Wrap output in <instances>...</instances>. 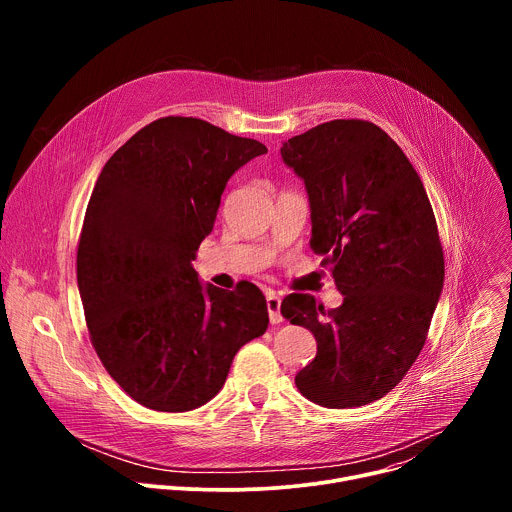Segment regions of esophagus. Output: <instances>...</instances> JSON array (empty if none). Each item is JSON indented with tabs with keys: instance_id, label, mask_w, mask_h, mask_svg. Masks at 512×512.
Here are the masks:
<instances>
[{
	"instance_id": "obj_1",
	"label": "esophagus",
	"mask_w": 512,
	"mask_h": 512,
	"mask_svg": "<svg viewBox=\"0 0 512 512\" xmlns=\"http://www.w3.org/2000/svg\"><path fill=\"white\" fill-rule=\"evenodd\" d=\"M281 298L275 294H267V312H269V322L271 324H281Z\"/></svg>"
}]
</instances>
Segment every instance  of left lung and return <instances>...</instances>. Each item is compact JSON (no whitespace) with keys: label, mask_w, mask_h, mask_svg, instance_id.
I'll return each mask as SVG.
<instances>
[{"label":"left lung","mask_w":512,"mask_h":512,"mask_svg":"<svg viewBox=\"0 0 512 512\" xmlns=\"http://www.w3.org/2000/svg\"><path fill=\"white\" fill-rule=\"evenodd\" d=\"M281 158L306 182L310 247L344 296L328 312L308 294L281 302V316L318 342L296 387L328 409L373 403L413 367L444 287L427 192L399 145L364 119L316 125L283 141Z\"/></svg>","instance_id":"obj_1"}]
</instances>
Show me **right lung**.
Here are the masks:
<instances>
[{"label":"right lung","mask_w":512,"mask_h":512,"mask_svg":"<svg viewBox=\"0 0 512 512\" xmlns=\"http://www.w3.org/2000/svg\"><path fill=\"white\" fill-rule=\"evenodd\" d=\"M267 148L196 117H162L105 164L81 229L77 279L91 344L139 405L210 401L235 354L265 334L261 289H202L192 259L229 178Z\"/></svg>","instance_id":"obj_1"}]
</instances>
